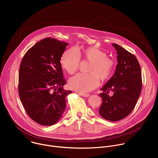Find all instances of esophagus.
I'll list each match as a JSON object with an SVG mask.
<instances>
[{
  "label": "esophagus",
  "instance_id": "34e87169",
  "mask_svg": "<svg viewBox=\"0 0 158 158\" xmlns=\"http://www.w3.org/2000/svg\"><path fill=\"white\" fill-rule=\"evenodd\" d=\"M79 94H80V96H81L83 97H88L89 96V94H87V93H80Z\"/></svg>",
  "mask_w": 158,
  "mask_h": 158
}]
</instances>
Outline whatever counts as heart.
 Returning a JSON list of instances; mask_svg holds the SVG:
<instances>
[{"mask_svg": "<svg viewBox=\"0 0 158 158\" xmlns=\"http://www.w3.org/2000/svg\"><path fill=\"white\" fill-rule=\"evenodd\" d=\"M89 61L86 74H78L69 81L70 88L80 93H86L95 88L102 81L109 79L113 71L114 63L105 52L96 47L79 49L78 52L71 48L61 56L60 64L67 73H75L79 67L80 58Z\"/></svg>", "mask_w": 158, "mask_h": 158, "instance_id": "1", "label": "heart"}]
</instances>
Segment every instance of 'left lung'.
<instances>
[{
	"label": "left lung",
	"mask_w": 158,
	"mask_h": 158,
	"mask_svg": "<svg viewBox=\"0 0 158 158\" xmlns=\"http://www.w3.org/2000/svg\"><path fill=\"white\" fill-rule=\"evenodd\" d=\"M117 53L118 64L113 77L100 89L102 103L99 114L110 121L129 115L134 109L142 88L141 70L136 57L120 45L113 44ZM112 91L110 97L107 94Z\"/></svg>",
	"instance_id": "obj_1"
}]
</instances>
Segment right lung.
Here are the masks:
<instances>
[{
	"instance_id": "add662e5",
	"label": "right lung",
	"mask_w": 158,
	"mask_h": 158,
	"mask_svg": "<svg viewBox=\"0 0 158 158\" xmlns=\"http://www.w3.org/2000/svg\"><path fill=\"white\" fill-rule=\"evenodd\" d=\"M68 43L45 38L24 55L19 69V94L28 116L44 126L55 124L66 109V97L72 93L63 86L60 58Z\"/></svg>"
}]
</instances>
